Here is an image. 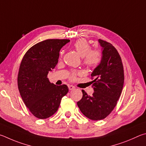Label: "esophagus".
Masks as SVG:
<instances>
[{"label": "esophagus", "instance_id": "esophagus-1", "mask_svg": "<svg viewBox=\"0 0 146 146\" xmlns=\"http://www.w3.org/2000/svg\"><path fill=\"white\" fill-rule=\"evenodd\" d=\"M76 88H75V86H72V85H68V89H69V90H74Z\"/></svg>", "mask_w": 146, "mask_h": 146}]
</instances>
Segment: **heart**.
I'll return each mask as SVG.
<instances>
[{
	"label": "heart",
	"mask_w": 146,
	"mask_h": 146,
	"mask_svg": "<svg viewBox=\"0 0 146 146\" xmlns=\"http://www.w3.org/2000/svg\"><path fill=\"white\" fill-rule=\"evenodd\" d=\"M76 51L81 57L83 58V63L89 67H96L98 66L102 60V53L100 50H91V46L87 41L85 39H80L76 41L74 44ZM63 54V50L60 52V56ZM76 78V73H72L70 76L72 80Z\"/></svg>",
	"instance_id": "obj_1"
}]
</instances>
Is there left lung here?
Instances as JSON below:
<instances>
[{"instance_id":"8db88e82","label":"left lung","mask_w":146,"mask_h":146,"mask_svg":"<svg viewBox=\"0 0 146 146\" xmlns=\"http://www.w3.org/2000/svg\"><path fill=\"white\" fill-rule=\"evenodd\" d=\"M102 60L92 73L94 92L90 96L82 90V99L77 103L84 115L94 121L104 119L117 105L124 85L122 60L110 43L99 39Z\"/></svg>"}]
</instances>
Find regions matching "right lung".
<instances>
[{"mask_svg":"<svg viewBox=\"0 0 146 146\" xmlns=\"http://www.w3.org/2000/svg\"><path fill=\"white\" fill-rule=\"evenodd\" d=\"M67 39H48L36 43L23 57L18 74L22 99L33 115L47 119L57 111L61 100L68 92L66 85L51 83L48 73L58 62L60 50Z\"/></svg>","mask_w":146,"mask_h":146,"instance_id":"right-lung-1","label":"right lung"}]
</instances>
